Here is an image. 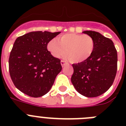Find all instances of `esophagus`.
I'll return each mask as SVG.
<instances>
[{"instance_id":"esophagus-1","label":"esophagus","mask_w":126,"mask_h":126,"mask_svg":"<svg viewBox=\"0 0 126 126\" xmlns=\"http://www.w3.org/2000/svg\"><path fill=\"white\" fill-rule=\"evenodd\" d=\"M67 63V61H64V60H61V65L62 67H64V66H65V65H66Z\"/></svg>"}]
</instances>
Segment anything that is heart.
I'll list each match as a JSON object with an SVG mask.
<instances>
[{
  "label": "heart",
  "instance_id": "obj_1",
  "mask_svg": "<svg viewBox=\"0 0 126 126\" xmlns=\"http://www.w3.org/2000/svg\"><path fill=\"white\" fill-rule=\"evenodd\" d=\"M95 46V40L88 34L66 33L51 39L47 47L53 57H60L67 51V58L74 63H82L92 56Z\"/></svg>",
  "mask_w": 126,
  "mask_h": 126
}]
</instances>
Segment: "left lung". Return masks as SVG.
<instances>
[{
    "label": "left lung",
    "instance_id": "obj_1",
    "mask_svg": "<svg viewBox=\"0 0 126 126\" xmlns=\"http://www.w3.org/2000/svg\"><path fill=\"white\" fill-rule=\"evenodd\" d=\"M95 40V49L86 61L73 64L71 82L77 91L87 97H97L112 85L117 71V51L110 39L99 32L86 31Z\"/></svg>",
    "mask_w": 126,
    "mask_h": 126
}]
</instances>
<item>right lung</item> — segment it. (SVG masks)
<instances>
[{
    "label": "right lung",
    "instance_id": "1",
    "mask_svg": "<svg viewBox=\"0 0 126 126\" xmlns=\"http://www.w3.org/2000/svg\"><path fill=\"white\" fill-rule=\"evenodd\" d=\"M60 32L33 31L16 40L9 57V72L15 86L23 94L39 97L52 87L62 67L47 46Z\"/></svg>",
    "mask_w": 126,
    "mask_h": 126
}]
</instances>
